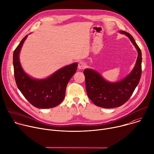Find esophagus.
Segmentation results:
<instances>
[{"mask_svg": "<svg viewBox=\"0 0 154 154\" xmlns=\"http://www.w3.org/2000/svg\"><path fill=\"white\" fill-rule=\"evenodd\" d=\"M85 68H86V64L84 62L80 61V62L79 63V64H78V68L79 69L82 70V69H85Z\"/></svg>", "mask_w": 154, "mask_h": 154, "instance_id": "34e87169", "label": "esophagus"}]
</instances>
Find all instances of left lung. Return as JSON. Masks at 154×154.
I'll use <instances>...</instances> for the list:
<instances>
[{"instance_id": "8db88e82", "label": "left lung", "mask_w": 154, "mask_h": 154, "mask_svg": "<svg viewBox=\"0 0 154 154\" xmlns=\"http://www.w3.org/2000/svg\"><path fill=\"white\" fill-rule=\"evenodd\" d=\"M121 33L129 38L138 53L136 65L132 72L117 83L105 81L100 74L92 69H86L83 72L88 96L96 105L102 108H115L124 104L132 95L141 75V49L130 33L125 31H121Z\"/></svg>"}]
</instances>
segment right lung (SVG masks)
I'll use <instances>...</instances> for the list:
<instances>
[{
  "instance_id": "add662e5",
  "label": "right lung",
  "mask_w": 154,
  "mask_h": 154,
  "mask_svg": "<svg viewBox=\"0 0 154 154\" xmlns=\"http://www.w3.org/2000/svg\"><path fill=\"white\" fill-rule=\"evenodd\" d=\"M28 35L21 40L13 52L15 81L25 98L38 108H50L58 105L64 99L66 86L75 73L77 63L66 66L45 80H35L28 76L22 69L19 54Z\"/></svg>"
}]
</instances>
